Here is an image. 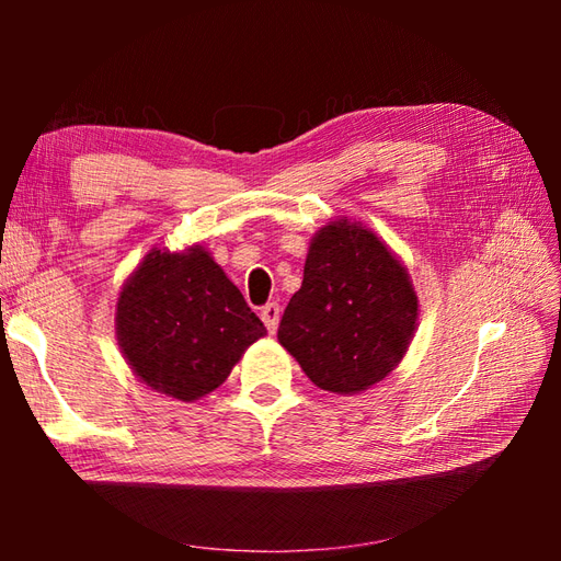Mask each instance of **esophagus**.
<instances>
[{
  "label": "esophagus",
  "mask_w": 561,
  "mask_h": 561,
  "mask_svg": "<svg viewBox=\"0 0 561 561\" xmlns=\"http://www.w3.org/2000/svg\"><path fill=\"white\" fill-rule=\"evenodd\" d=\"M279 316H282V308L277 304H267V306L260 308V318H262V323H265L270 335H274V332H277Z\"/></svg>",
  "instance_id": "obj_1"
}]
</instances>
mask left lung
I'll return each instance as SVG.
<instances>
[{
	"instance_id": "obj_1",
	"label": "left lung",
	"mask_w": 561,
	"mask_h": 561,
	"mask_svg": "<svg viewBox=\"0 0 561 561\" xmlns=\"http://www.w3.org/2000/svg\"><path fill=\"white\" fill-rule=\"evenodd\" d=\"M420 301L408 267L362 221L320 226L277 340L318 388L354 396L408 354Z\"/></svg>"
}]
</instances>
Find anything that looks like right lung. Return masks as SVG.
Wrapping results in <instances>:
<instances>
[{
  "label": "right lung",
  "mask_w": 561,
  "mask_h": 561,
  "mask_svg": "<svg viewBox=\"0 0 561 561\" xmlns=\"http://www.w3.org/2000/svg\"><path fill=\"white\" fill-rule=\"evenodd\" d=\"M115 335L133 374L183 402L217 390L250 344L267 335L205 245L151 248L125 279Z\"/></svg>",
  "instance_id": "right-lung-1"
}]
</instances>
